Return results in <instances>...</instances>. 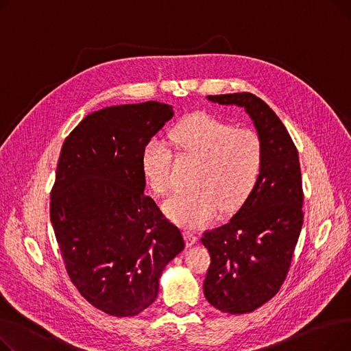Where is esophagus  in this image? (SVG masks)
<instances>
[{"instance_id":"obj_1","label":"esophagus","mask_w":351,"mask_h":351,"mask_svg":"<svg viewBox=\"0 0 351 351\" xmlns=\"http://www.w3.org/2000/svg\"><path fill=\"white\" fill-rule=\"evenodd\" d=\"M183 237H185V242H186V246H188V247L193 246V245L197 242V237H196V234H193V233H192V232H189V230H185V232H183Z\"/></svg>"}]
</instances>
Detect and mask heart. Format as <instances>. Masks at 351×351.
<instances>
[{
    "instance_id": "1",
    "label": "heart",
    "mask_w": 351,
    "mask_h": 351,
    "mask_svg": "<svg viewBox=\"0 0 351 351\" xmlns=\"http://www.w3.org/2000/svg\"><path fill=\"white\" fill-rule=\"evenodd\" d=\"M179 155L199 159L192 185L173 193L165 204V213L175 223L200 228L210 223L220 209L241 208L257 185L263 168V143L250 129H234L230 123L199 112L179 122L169 134ZM172 152L160 138L143 146L141 168L154 192L163 195L171 186Z\"/></svg>"
}]
</instances>
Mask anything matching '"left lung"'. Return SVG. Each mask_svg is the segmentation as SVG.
<instances>
[{"label":"left lung","instance_id":"left-lung-1","mask_svg":"<svg viewBox=\"0 0 351 351\" xmlns=\"http://www.w3.org/2000/svg\"><path fill=\"white\" fill-rule=\"evenodd\" d=\"M208 99L245 108L263 143L256 188L226 225L202 237L212 261L206 300L223 313L243 315L269 302L287 276L303 226L300 162L286 126L265 101L250 92Z\"/></svg>","mask_w":351,"mask_h":351}]
</instances>
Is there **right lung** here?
Masks as SVG:
<instances>
[{"label":"right lung","instance_id":"obj_1","mask_svg":"<svg viewBox=\"0 0 351 351\" xmlns=\"http://www.w3.org/2000/svg\"><path fill=\"white\" fill-rule=\"evenodd\" d=\"M172 117L156 101L106 106L62 145L51 223L71 282L110 316L149 307L165 266L185 249L180 230L143 193L141 168L145 143Z\"/></svg>","mask_w":351,"mask_h":351}]
</instances>
